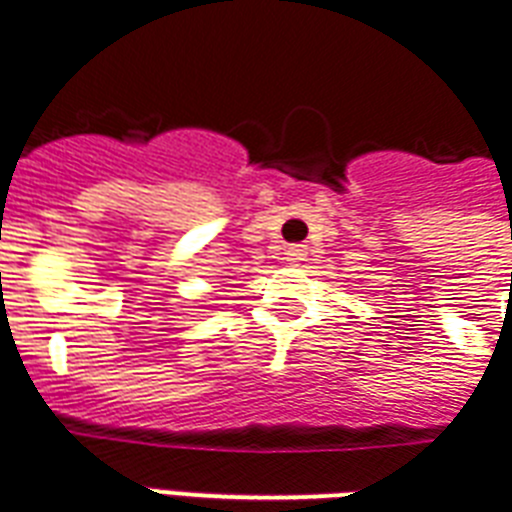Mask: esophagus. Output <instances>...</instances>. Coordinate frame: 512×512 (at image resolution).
<instances>
[{
	"label": "esophagus",
	"mask_w": 512,
	"mask_h": 512,
	"mask_svg": "<svg viewBox=\"0 0 512 512\" xmlns=\"http://www.w3.org/2000/svg\"><path fill=\"white\" fill-rule=\"evenodd\" d=\"M284 255H287V263L298 265L300 260H306V247H303V244H295V247H287Z\"/></svg>",
	"instance_id": "esophagus-1"
}]
</instances>
